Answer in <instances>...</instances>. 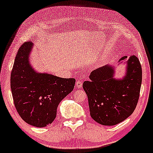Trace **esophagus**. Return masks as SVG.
<instances>
[{
	"label": "esophagus",
	"instance_id": "esophagus-1",
	"mask_svg": "<svg viewBox=\"0 0 153 153\" xmlns=\"http://www.w3.org/2000/svg\"><path fill=\"white\" fill-rule=\"evenodd\" d=\"M75 86H76V87H78V88H81L82 86V82L81 81V80H78L76 81V82H75Z\"/></svg>",
	"mask_w": 153,
	"mask_h": 153
}]
</instances>
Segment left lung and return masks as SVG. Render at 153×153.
Listing matches in <instances>:
<instances>
[{
    "instance_id": "left-lung-1",
    "label": "left lung",
    "mask_w": 153,
    "mask_h": 153,
    "mask_svg": "<svg viewBox=\"0 0 153 153\" xmlns=\"http://www.w3.org/2000/svg\"><path fill=\"white\" fill-rule=\"evenodd\" d=\"M128 58L123 56L118 62ZM126 75L116 79L115 66L106 65L92 71L82 88L88 95L91 116L102 126H115L128 118L135 110L142 83L138 58L131 56L126 62Z\"/></svg>"
}]
</instances>
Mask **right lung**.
I'll use <instances>...</instances> for the list:
<instances>
[{"label":"right lung","instance_id":"obj_1","mask_svg":"<svg viewBox=\"0 0 153 153\" xmlns=\"http://www.w3.org/2000/svg\"><path fill=\"white\" fill-rule=\"evenodd\" d=\"M33 43L25 42L18 50L10 75V88L16 110L30 126L43 128L53 122L57 108L73 91L75 78H62L36 72L29 56Z\"/></svg>","mask_w":153,"mask_h":153}]
</instances>
